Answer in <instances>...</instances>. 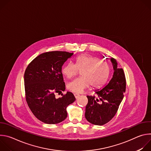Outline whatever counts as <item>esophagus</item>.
<instances>
[{
	"mask_svg": "<svg viewBox=\"0 0 151 151\" xmlns=\"http://www.w3.org/2000/svg\"><path fill=\"white\" fill-rule=\"evenodd\" d=\"M74 96H75V97L76 99H78V98L80 96V95L78 94H74Z\"/></svg>",
	"mask_w": 151,
	"mask_h": 151,
	"instance_id": "1",
	"label": "esophagus"
}]
</instances>
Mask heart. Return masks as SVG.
I'll return each instance as SVG.
<instances>
[{"label": "heart", "mask_w": 151, "mask_h": 151, "mask_svg": "<svg viewBox=\"0 0 151 151\" xmlns=\"http://www.w3.org/2000/svg\"><path fill=\"white\" fill-rule=\"evenodd\" d=\"M81 70L80 78L74 79L67 85L68 89L74 93H81L90 85L94 88H100L106 83L109 77L110 68L105 61L91 55H81L76 57L75 63L69 62L61 69L67 78L75 76Z\"/></svg>", "instance_id": "1"}]
</instances>
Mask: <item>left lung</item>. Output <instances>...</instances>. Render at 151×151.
<instances>
[{"label":"left lung","mask_w":151,"mask_h":151,"mask_svg":"<svg viewBox=\"0 0 151 151\" xmlns=\"http://www.w3.org/2000/svg\"><path fill=\"white\" fill-rule=\"evenodd\" d=\"M114 73L107 84L96 90L97 98L87 96L85 116L94 125H102L108 122L116 114L125 92L126 81L124 70L118 68L116 60L111 58Z\"/></svg>","instance_id":"obj_1"}]
</instances>
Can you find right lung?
Returning a JSON list of instances; mask_svg holds the SVG:
<instances>
[{"instance_id": "1", "label": "right lung", "mask_w": 151, "mask_h": 151, "mask_svg": "<svg viewBox=\"0 0 151 151\" xmlns=\"http://www.w3.org/2000/svg\"><path fill=\"white\" fill-rule=\"evenodd\" d=\"M73 53L51 51L41 54L29 64L24 73L26 99L33 115L40 121L55 124L68 116L67 107L76 100L68 91L60 98L55 93L66 89L61 72L62 66Z\"/></svg>"}]
</instances>
